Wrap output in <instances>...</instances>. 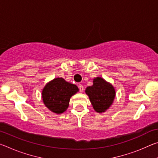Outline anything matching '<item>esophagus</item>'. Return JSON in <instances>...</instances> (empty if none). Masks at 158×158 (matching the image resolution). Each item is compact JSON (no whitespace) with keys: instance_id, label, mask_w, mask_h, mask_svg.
Wrapping results in <instances>:
<instances>
[{"instance_id":"1","label":"esophagus","mask_w":158,"mask_h":158,"mask_svg":"<svg viewBox=\"0 0 158 158\" xmlns=\"http://www.w3.org/2000/svg\"><path fill=\"white\" fill-rule=\"evenodd\" d=\"M79 91L80 92H83L84 91V86L81 84L79 85Z\"/></svg>"}]
</instances>
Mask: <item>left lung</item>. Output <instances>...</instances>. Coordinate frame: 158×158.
<instances>
[{
    "mask_svg": "<svg viewBox=\"0 0 158 158\" xmlns=\"http://www.w3.org/2000/svg\"><path fill=\"white\" fill-rule=\"evenodd\" d=\"M85 93L89 95L95 111L102 113L111 106L116 92L111 84L101 77H97L93 79V85L86 88Z\"/></svg>",
    "mask_w": 158,
    "mask_h": 158,
    "instance_id": "1",
    "label": "left lung"
}]
</instances>
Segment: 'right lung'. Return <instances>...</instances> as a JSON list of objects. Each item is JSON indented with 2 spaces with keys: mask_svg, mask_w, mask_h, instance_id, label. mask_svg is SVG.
<instances>
[{
  "mask_svg": "<svg viewBox=\"0 0 158 158\" xmlns=\"http://www.w3.org/2000/svg\"><path fill=\"white\" fill-rule=\"evenodd\" d=\"M78 90L76 85L63 78H56L45 85L42 95L44 105L49 110L61 114L68 108L69 99Z\"/></svg>",
  "mask_w": 158,
  "mask_h": 158,
  "instance_id": "add662e5",
  "label": "right lung"
}]
</instances>
